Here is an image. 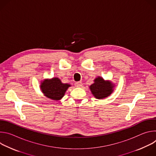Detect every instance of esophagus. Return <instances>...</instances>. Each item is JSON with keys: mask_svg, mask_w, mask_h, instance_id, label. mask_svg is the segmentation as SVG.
<instances>
[{"mask_svg": "<svg viewBox=\"0 0 156 156\" xmlns=\"http://www.w3.org/2000/svg\"><path fill=\"white\" fill-rule=\"evenodd\" d=\"M82 85H83V83L81 81H78L75 83V86L77 87H80L82 86Z\"/></svg>", "mask_w": 156, "mask_h": 156, "instance_id": "1", "label": "esophagus"}]
</instances>
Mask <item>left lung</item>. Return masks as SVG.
I'll return each mask as SVG.
<instances>
[{
    "mask_svg": "<svg viewBox=\"0 0 156 156\" xmlns=\"http://www.w3.org/2000/svg\"><path fill=\"white\" fill-rule=\"evenodd\" d=\"M115 84L109 80H105L101 76H98L94 80V83L89 86L92 94L98 99H102L114 92Z\"/></svg>",
    "mask_w": 156,
    "mask_h": 156,
    "instance_id": "8db88e82",
    "label": "left lung"
}]
</instances>
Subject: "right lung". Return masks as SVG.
I'll return each instance as SVG.
<instances>
[{"mask_svg":"<svg viewBox=\"0 0 156 156\" xmlns=\"http://www.w3.org/2000/svg\"><path fill=\"white\" fill-rule=\"evenodd\" d=\"M71 86L69 83H63L58 77H54L41 81L40 89L44 96L51 100L60 101Z\"/></svg>","mask_w":156,"mask_h":156,"instance_id":"1","label":"right lung"}]
</instances>
